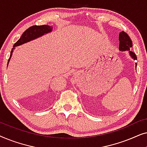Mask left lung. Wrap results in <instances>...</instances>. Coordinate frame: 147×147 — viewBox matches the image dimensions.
<instances>
[{
    "mask_svg": "<svg viewBox=\"0 0 147 147\" xmlns=\"http://www.w3.org/2000/svg\"><path fill=\"white\" fill-rule=\"evenodd\" d=\"M119 49L120 51H128L130 56L134 60H137V57H136V54L130 50V48L132 47V40L126 32H120L119 34ZM136 65H137V63H136Z\"/></svg>",
    "mask_w": 147,
    "mask_h": 147,
    "instance_id": "8db88e82",
    "label": "left lung"
}]
</instances>
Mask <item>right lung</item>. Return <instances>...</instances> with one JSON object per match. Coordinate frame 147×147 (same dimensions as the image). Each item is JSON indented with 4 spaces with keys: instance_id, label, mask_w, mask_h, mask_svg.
Listing matches in <instances>:
<instances>
[{
    "instance_id": "1",
    "label": "right lung",
    "mask_w": 147,
    "mask_h": 147,
    "mask_svg": "<svg viewBox=\"0 0 147 147\" xmlns=\"http://www.w3.org/2000/svg\"><path fill=\"white\" fill-rule=\"evenodd\" d=\"M52 30V27L48 26L47 25H33L30 27L29 29H27L24 33L22 34L21 37L20 39L15 43L13 46V48L12 49L11 51V55H10V57L9 60H8L7 66L9 64V62L10 61V59L11 58L12 54H13V50L15 49V47L17 46L21 45L22 44L27 43L31 40H33L36 39V38L41 37V36L43 35L44 34L51 32Z\"/></svg>"
}]
</instances>
